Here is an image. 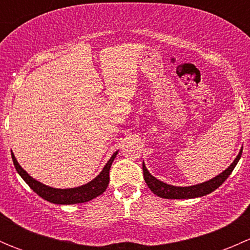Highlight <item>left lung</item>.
I'll return each instance as SVG.
<instances>
[{"mask_svg":"<svg viewBox=\"0 0 250 250\" xmlns=\"http://www.w3.org/2000/svg\"><path fill=\"white\" fill-rule=\"evenodd\" d=\"M242 156V150L239 151L238 156L236 157V160L233 161L232 165L221 174H219L215 178L210 179L209 181L200 184V185L195 186H188V188H179V186H173L168 185V184L162 183V181L157 180L155 176L151 175L148 173V170L146 169L145 165L143 163V172H144V179H145V183L147 184V186L150 188V190L152 191L155 195H157L158 197L162 198H168V200H186V198H196L201 197V196H206L208 193L213 192L214 190L219 188L220 185H223L224 181L229 178L232 170L236 167L237 162L239 161Z\"/></svg>","mask_w":250,"mask_h":250,"instance_id":"1","label":"left lung"}]
</instances>
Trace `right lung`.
<instances>
[{
  "mask_svg": "<svg viewBox=\"0 0 250 250\" xmlns=\"http://www.w3.org/2000/svg\"><path fill=\"white\" fill-rule=\"evenodd\" d=\"M116 155H117V152L113 153L112 157L110 158L109 162H107L106 166L104 167V169L102 170V173H100L97 178L93 179L90 183L80 186V188H65V190L49 188V186L43 185V184H41L40 181L31 178L29 174L20 167L19 163L17 162L16 157H14L13 152H12V160H13L14 167H16L19 175L24 179V181L30 186V188H32L40 197L48 201V202L55 204H75L92 201L93 198L100 196L105 190H106L110 181V168L113 160H115Z\"/></svg>",
  "mask_w": 250,
  "mask_h": 250,
  "instance_id": "add662e5",
  "label": "right lung"
}]
</instances>
